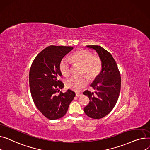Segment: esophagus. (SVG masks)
<instances>
[{"instance_id": "1", "label": "esophagus", "mask_w": 150, "mask_h": 150, "mask_svg": "<svg viewBox=\"0 0 150 150\" xmlns=\"http://www.w3.org/2000/svg\"><path fill=\"white\" fill-rule=\"evenodd\" d=\"M81 95H82L81 93H76V96L77 97H79V96H81Z\"/></svg>"}]
</instances>
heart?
Instances as JSON below:
<instances>
[{
	"instance_id": "1",
	"label": "heart",
	"mask_w": 150,
	"mask_h": 150,
	"mask_svg": "<svg viewBox=\"0 0 150 150\" xmlns=\"http://www.w3.org/2000/svg\"><path fill=\"white\" fill-rule=\"evenodd\" d=\"M74 64L81 65V74H85L91 81L94 80L102 71V62L98 56H93L92 52L80 50L73 53L69 57ZM59 71L65 77H69L71 74V66L69 61L64 58L62 59L59 65ZM85 76L70 78L65 82L67 88L74 91H80L88 83V79Z\"/></svg>"
}]
</instances>
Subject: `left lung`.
<instances>
[{
	"mask_svg": "<svg viewBox=\"0 0 150 150\" xmlns=\"http://www.w3.org/2000/svg\"><path fill=\"white\" fill-rule=\"evenodd\" d=\"M86 47L98 52L102 69L91 85L94 93L88 90L83 92L90 100L84 112L92 119H99L107 116L116 105L120 91L121 77L115 60L108 51L98 45Z\"/></svg>",
	"mask_w": 150,
	"mask_h": 150,
	"instance_id": "obj_1",
	"label": "left lung"
}]
</instances>
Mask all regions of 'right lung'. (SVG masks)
I'll return each mask as SVG.
<instances>
[{
	"mask_svg": "<svg viewBox=\"0 0 150 150\" xmlns=\"http://www.w3.org/2000/svg\"><path fill=\"white\" fill-rule=\"evenodd\" d=\"M73 49L72 47L49 46L35 57L30 69L32 99L38 109L50 120L64 116L76 96L70 90L64 93L60 91L64 85L59 80L62 76L59 68L60 62Z\"/></svg>",
	"mask_w": 150,
	"mask_h": 150,
	"instance_id": "right-lung-1",
	"label": "right lung"
}]
</instances>
